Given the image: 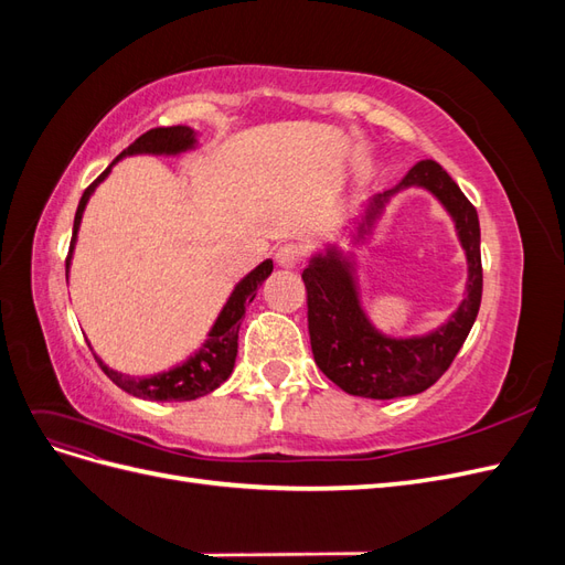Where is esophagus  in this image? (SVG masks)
Returning <instances> with one entry per match:
<instances>
[{"label":"esophagus","instance_id":"34e87169","mask_svg":"<svg viewBox=\"0 0 565 565\" xmlns=\"http://www.w3.org/2000/svg\"><path fill=\"white\" fill-rule=\"evenodd\" d=\"M276 262L280 268H297L303 262V252L297 245H280L276 252Z\"/></svg>","mask_w":565,"mask_h":565}]
</instances>
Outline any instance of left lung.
Listing matches in <instances>:
<instances>
[{"instance_id":"left-lung-1","label":"left lung","mask_w":565,"mask_h":565,"mask_svg":"<svg viewBox=\"0 0 565 565\" xmlns=\"http://www.w3.org/2000/svg\"><path fill=\"white\" fill-rule=\"evenodd\" d=\"M405 188H422L438 200L455 224L467 259L465 297L452 316L426 334L393 337L372 322L358 280L355 252L324 245L311 254L301 278L309 295V332L316 365L324 377L351 396L391 401L415 396L436 384L469 337L483 292L481 226L473 204L434 160L417 162L384 193L365 202L347 231L349 245H365L377 231L391 198Z\"/></svg>"}]
</instances>
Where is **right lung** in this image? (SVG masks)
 Masks as SVG:
<instances>
[{"label":"right lung","mask_w":565,"mask_h":565,"mask_svg":"<svg viewBox=\"0 0 565 565\" xmlns=\"http://www.w3.org/2000/svg\"><path fill=\"white\" fill-rule=\"evenodd\" d=\"M198 148V131L191 127H158L150 129L143 136H139L127 150L119 152V156L113 160V164L100 174L87 191H84L77 212H75V224H73V241H71V252H67L65 259V276L71 273V262H73V252L77 243V233L84 210H87V202L94 195L96 188L108 179L113 172V167L131 156H181V152H191ZM273 262L266 259L254 270H249L247 276L233 287V292L228 295L224 309L218 311L214 324L207 332V339L202 341L200 349H195L193 355H188L183 363L169 367L158 374H148V377H131V374L117 372L108 367L100 358L94 353L96 363L100 365L113 384H117L122 391L131 393L136 398L143 401H195L200 396H207L214 388L224 384L231 372L235 367V355H237V332H241V320L245 318L247 303L256 297V289L270 276ZM92 349V344H89Z\"/></svg>","instance_id":"1"}]
</instances>
